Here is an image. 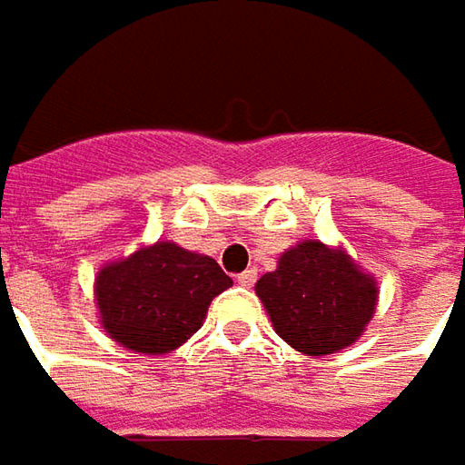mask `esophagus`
<instances>
[{
	"label": "esophagus",
	"mask_w": 465,
	"mask_h": 465,
	"mask_svg": "<svg viewBox=\"0 0 465 465\" xmlns=\"http://www.w3.org/2000/svg\"><path fill=\"white\" fill-rule=\"evenodd\" d=\"M236 282H239V285H244V288H252V285L257 282V270H254V267H249V270H244V272H239V275H236Z\"/></svg>",
	"instance_id": "34e87169"
}]
</instances>
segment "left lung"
I'll return each instance as SVG.
<instances>
[{"instance_id": "left-lung-1", "label": "left lung", "mask_w": 465, "mask_h": 465, "mask_svg": "<svg viewBox=\"0 0 465 465\" xmlns=\"http://www.w3.org/2000/svg\"><path fill=\"white\" fill-rule=\"evenodd\" d=\"M270 322L303 355H331L355 342L373 319L378 288L342 249L303 239L281 254L278 270L254 285Z\"/></svg>"}]
</instances>
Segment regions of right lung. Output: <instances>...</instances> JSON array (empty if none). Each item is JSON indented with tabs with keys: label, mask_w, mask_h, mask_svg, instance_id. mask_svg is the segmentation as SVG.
<instances>
[{
	"label": "right lung",
	"mask_w": 465,
	"mask_h": 465,
	"mask_svg": "<svg viewBox=\"0 0 465 465\" xmlns=\"http://www.w3.org/2000/svg\"><path fill=\"white\" fill-rule=\"evenodd\" d=\"M232 288L216 260L156 242L104 264L94 278V301L110 340L143 355H164L187 342L211 301Z\"/></svg>",
	"instance_id": "obj_1"
}]
</instances>
